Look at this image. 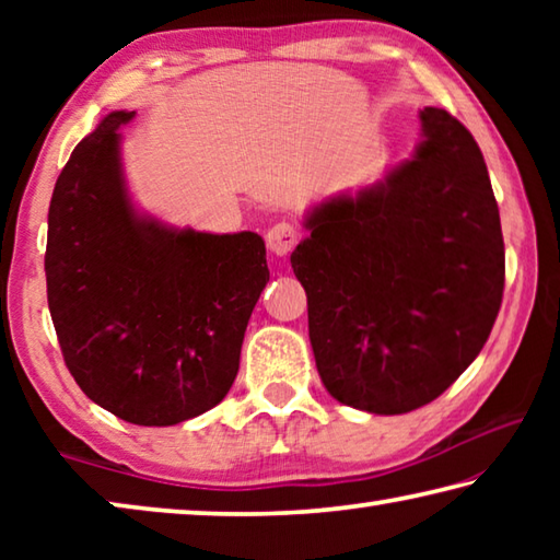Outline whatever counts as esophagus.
Wrapping results in <instances>:
<instances>
[{"label":"esophagus","mask_w":560,"mask_h":560,"mask_svg":"<svg viewBox=\"0 0 560 560\" xmlns=\"http://www.w3.org/2000/svg\"><path fill=\"white\" fill-rule=\"evenodd\" d=\"M299 244V230L289 222H279L273 224L271 230L267 232V246L271 254L277 257H287V254Z\"/></svg>","instance_id":"34e87169"}]
</instances>
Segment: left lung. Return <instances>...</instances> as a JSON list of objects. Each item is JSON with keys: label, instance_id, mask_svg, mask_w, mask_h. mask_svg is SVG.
<instances>
[{"label": "left lung", "instance_id": "left-lung-1", "mask_svg": "<svg viewBox=\"0 0 560 560\" xmlns=\"http://www.w3.org/2000/svg\"><path fill=\"white\" fill-rule=\"evenodd\" d=\"M375 185L303 220L291 267L326 390L373 415L440 397L485 348L504 293V236L481 150L442 108Z\"/></svg>", "mask_w": 560, "mask_h": 560}]
</instances>
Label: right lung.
<instances>
[{
    "mask_svg": "<svg viewBox=\"0 0 560 560\" xmlns=\"http://www.w3.org/2000/svg\"><path fill=\"white\" fill-rule=\"evenodd\" d=\"M113 110L56 179L46 296L73 381L103 410L167 428L212 410L240 371L246 324L269 281L254 232L170 226L132 205Z\"/></svg>",
    "mask_w": 560,
    "mask_h": 560,
    "instance_id": "add662e5",
    "label": "right lung"
}]
</instances>
